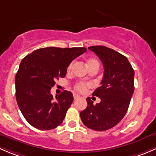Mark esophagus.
<instances>
[{"mask_svg":"<svg viewBox=\"0 0 156 156\" xmlns=\"http://www.w3.org/2000/svg\"><path fill=\"white\" fill-rule=\"evenodd\" d=\"M79 98H80V95H78L77 94H73V98H74L75 100L78 99Z\"/></svg>","mask_w":156,"mask_h":156,"instance_id":"1","label":"esophagus"}]
</instances>
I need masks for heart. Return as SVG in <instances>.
I'll return each instance as SVG.
<instances>
[{
	"label": "heart",
	"mask_w": 156,
	"mask_h": 156,
	"mask_svg": "<svg viewBox=\"0 0 156 156\" xmlns=\"http://www.w3.org/2000/svg\"><path fill=\"white\" fill-rule=\"evenodd\" d=\"M73 63L71 62L70 63V65L67 67V71L70 72L71 70L72 67H73ZM93 66H98L99 67V63L96 59L94 58H89L87 60V67L88 68H90V67ZM91 87V84L89 83H79L75 86L74 89L76 90L78 92L81 93V94H84L87 91V90L89 88Z\"/></svg>",
	"instance_id": "obj_1"
}]
</instances>
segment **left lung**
I'll use <instances>...</instances> for the list:
<instances>
[{
	"label": "left lung",
	"instance_id": "1",
	"mask_svg": "<svg viewBox=\"0 0 156 156\" xmlns=\"http://www.w3.org/2000/svg\"><path fill=\"white\" fill-rule=\"evenodd\" d=\"M89 49L101 61L104 73L101 86L92 94L101 102L93 104L87 98V107L81 111L80 118L87 128L106 131L116 126L127 113L134 91V71L126 56L110 48L93 46Z\"/></svg>",
	"mask_w": 156,
	"mask_h": 156
}]
</instances>
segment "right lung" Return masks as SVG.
<instances>
[{
	"instance_id": "right-lung-1",
	"label": "right lung",
	"mask_w": 156,
	"mask_h": 156,
	"mask_svg": "<svg viewBox=\"0 0 156 156\" xmlns=\"http://www.w3.org/2000/svg\"><path fill=\"white\" fill-rule=\"evenodd\" d=\"M87 51L85 47H46L37 49L21 62L15 78L16 98L26 121L40 130L60 126L73 96L65 91L51 94V88L59 78L65 77L70 62Z\"/></svg>"
}]
</instances>
